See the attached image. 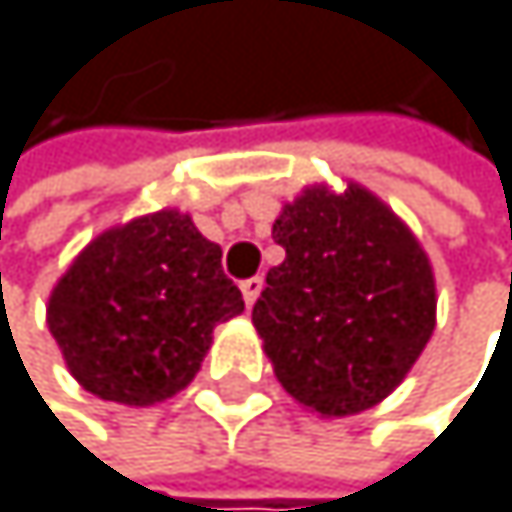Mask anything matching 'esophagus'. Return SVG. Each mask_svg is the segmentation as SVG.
Masks as SVG:
<instances>
[{
    "label": "esophagus",
    "instance_id": "1",
    "mask_svg": "<svg viewBox=\"0 0 512 512\" xmlns=\"http://www.w3.org/2000/svg\"><path fill=\"white\" fill-rule=\"evenodd\" d=\"M261 289H264V276H251V279H245V282H242V298H245V304H248V307H251L254 301H258Z\"/></svg>",
    "mask_w": 512,
    "mask_h": 512
}]
</instances>
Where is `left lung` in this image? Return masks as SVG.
Masks as SVG:
<instances>
[{
    "mask_svg": "<svg viewBox=\"0 0 512 512\" xmlns=\"http://www.w3.org/2000/svg\"><path fill=\"white\" fill-rule=\"evenodd\" d=\"M286 261L251 311L282 388L351 416L404 382L435 329V276L407 223L370 189L307 186L273 223Z\"/></svg>",
    "mask_w": 512,
    "mask_h": 512,
    "instance_id": "obj_1",
    "label": "left lung"
}]
</instances>
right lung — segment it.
I'll list each match as a JSON object with an SVG mask.
<instances>
[{"label":"right lung","mask_w":512,"mask_h":512,"mask_svg":"<svg viewBox=\"0 0 512 512\" xmlns=\"http://www.w3.org/2000/svg\"><path fill=\"white\" fill-rule=\"evenodd\" d=\"M220 258V245L170 208L92 239L46 307L71 376L89 395L127 407L183 392L211 348L214 326L245 311Z\"/></svg>","instance_id":"add662e5"}]
</instances>
